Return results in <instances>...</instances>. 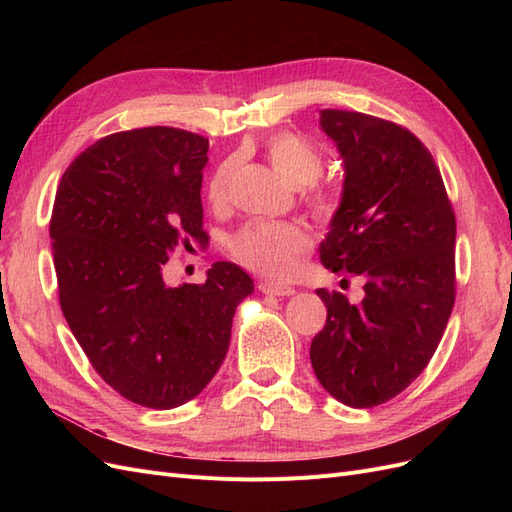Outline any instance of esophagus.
Returning <instances> with one entry per match:
<instances>
[{"instance_id": "obj_1", "label": "esophagus", "mask_w": 512, "mask_h": 512, "mask_svg": "<svg viewBox=\"0 0 512 512\" xmlns=\"http://www.w3.org/2000/svg\"><path fill=\"white\" fill-rule=\"evenodd\" d=\"M258 290L265 292V294H273V297H292V294L297 292L292 286L275 284V282H260V284H258Z\"/></svg>"}]
</instances>
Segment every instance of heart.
Here are the masks:
<instances>
[{
    "label": "heart",
    "instance_id": "obj_1",
    "mask_svg": "<svg viewBox=\"0 0 512 512\" xmlns=\"http://www.w3.org/2000/svg\"><path fill=\"white\" fill-rule=\"evenodd\" d=\"M265 153L273 168L294 188L314 183L322 170V156L303 136L292 132H277L265 143ZM237 160H226L215 170L207 196L215 207L230 200L232 179H235ZM309 205L322 220H329L337 211V198L324 188H312ZM312 247V237L301 226L282 222H252L239 230L230 243L232 254L252 271L277 277L292 275L299 267V258Z\"/></svg>",
    "mask_w": 512,
    "mask_h": 512
}]
</instances>
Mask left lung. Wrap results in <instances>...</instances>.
I'll use <instances>...</instances> for the list:
<instances>
[{"mask_svg": "<svg viewBox=\"0 0 512 512\" xmlns=\"http://www.w3.org/2000/svg\"><path fill=\"white\" fill-rule=\"evenodd\" d=\"M344 190L320 262L365 280L361 303L318 288L327 324L309 348L318 382L350 408L393 399L427 367L455 305V213L427 147L397 123L320 111Z\"/></svg>", "mask_w": 512, "mask_h": 512, "instance_id": "obj_1", "label": "left lung"}]
</instances>
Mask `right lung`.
I'll use <instances>...</instances> for the list:
<instances>
[{
	"instance_id": "obj_1",
	"label": "right lung",
	"mask_w": 512,
	"mask_h": 512,
	"mask_svg": "<svg viewBox=\"0 0 512 512\" xmlns=\"http://www.w3.org/2000/svg\"><path fill=\"white\" fill-rule=\"evenodd\" d=\"M209 141L153 126L102 138L59 181L51 250L61 312L100 378L156 410L194 399L218 374L237 305L254 292L235 262L170 288L162 267L203 239Z\"/></svg>"
}]
</instances>
